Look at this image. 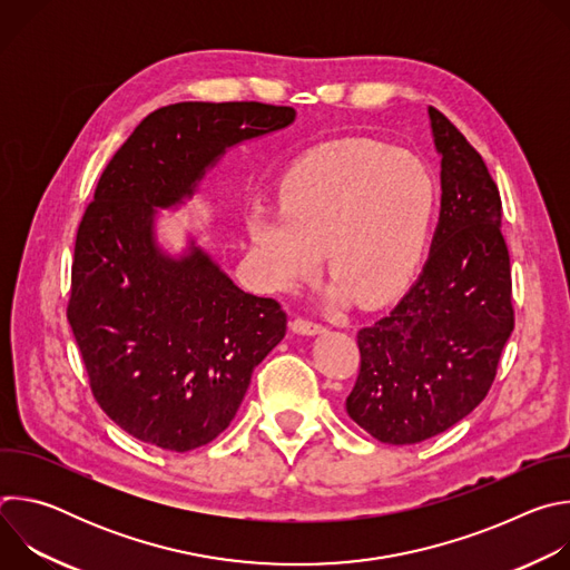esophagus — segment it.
I'll use <instances>...</instances> for the list:
<instances>
[{"label":"esophagus","instance_id":"1","mask_svg":"<svg viewBox=\"0 0 570 570\" xmlns=\"http://www.w3.org/2000/svg\"><path fill=\"white\" fill-rule=\"evenodd\" d=\"M291 330H293L295 334H304V336H315V334H322V332H324L322 324H317V322H313V320H306V317H295L293 324H291Z\"/></svg>","mask_w":570,"mask_h":570}]
</instances>
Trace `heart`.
Wrapping results in <instances>:
<instances>
[{
	"mask_svg": "<svg viewBox=\"0 0 570 570\" xmlns=\"http://www.w3.org/2000/svg\"><path fill=\"white\" fill-rule=\"evenodd\" d=\"M440 191L422 159L372 139L320 144L286 167L279 207L257 205L246 225L273 288L306 282L327 255V297L383 306L420 273Z\"/></svg>",
	"mask_w": 570,
	"mask_h": 570,
	"instance_id": "1",
	"label": "heart"
}]
</instances>
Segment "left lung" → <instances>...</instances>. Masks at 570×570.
I'll list each match as a JSON object with an SVG mask.
<instances>
[{"label": "left lung", "instance_id": "8db88e82", "mask_svg": "<svg viewBox=\"0 0 570 570\" xmlns=\"http://www.w3.org/2000/svg\"><path fill=\"white\" fill-rule=\"evenodd\" d=\"M442 155V209L429 262L401 302L358 332L350 417L385 444L444 433L490 392L514 330L499 187L480 153L429 108Z\"/></svg>", "mask_w": 570, "mask_h": 570}]
</instances>
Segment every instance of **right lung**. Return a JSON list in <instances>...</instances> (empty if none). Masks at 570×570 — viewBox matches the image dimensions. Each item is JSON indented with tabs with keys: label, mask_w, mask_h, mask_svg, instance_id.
<instances>
[{
	"label": "right lung",
	"mask_w": 570,
	"mask_h": 570,
	"mask_svg": "<svg viewBox=\"0 0 570 570\" xmlns=\"http://www.w3.org/2000/svg\"><path fill=\"white\" fill-rule=\"evenodd\" d=\"M293 119L259 101L159 108L112 155L80 218L69 327L101 411L146 444L183 453L218 438L286 336L279 302L240 291L194 243L178 259L161 253L157 207L189 198L225 148Z\"/></svg>",
	"instance_id": "obj_1"
}]
</instances>
